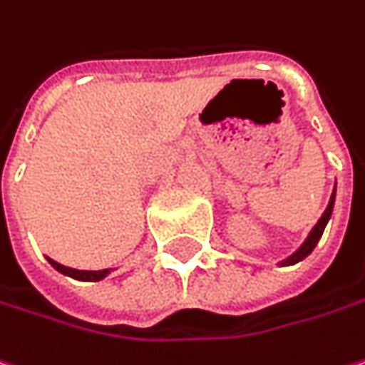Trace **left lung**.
Instances as JSON below:
<instances>
[{
  "mask_svg": "<svg viewBox=\"0 0 365 365\" xmlns=\"http://www.w3.org/2000/svg\"><path fill=\"white\" fill-rule=\"evenodd\" d=\"M337 190V187H335ZM335 190H333V194H331V200H329V204H327L325 212L321 214V218H319V222L312 227V230L309 232V237L304 239V243L298 247L296 251H294L292 255H288L286 259H282V262L277 263V265H294V263L302 262L304 257H309L310 253H312V249L317 247L319 243V239L323 237V230H325L327 222H329V218H331V214H333V204H335Z\"/></svg>",
  "mask_w": 365,
  "mask_h": 365,
  "instance_id": "8db88e82",
  "label": "left lung"
}]
</instances>
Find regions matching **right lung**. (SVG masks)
Wrapping results in <instances>:
<instances>
[{"label":"right lung","mask_w":365,"mask_h":365,"mask_svg":"<svg viewBox=\"0 0 365 365\" xmlns=\"http://www.w3.org/2000/svg\"><path fill=\"white\" fill-rule=\"evenodd\" d=\"M48 263L55 267L56 272H61L63 276H69L73 279H81V282H100L103 277L108 276L112 269H98V272H89V269H73V267H67V265H61V263H56L55 259H51V257H46Z\"/></svg>","instance_id":"1"}]
</instances>
